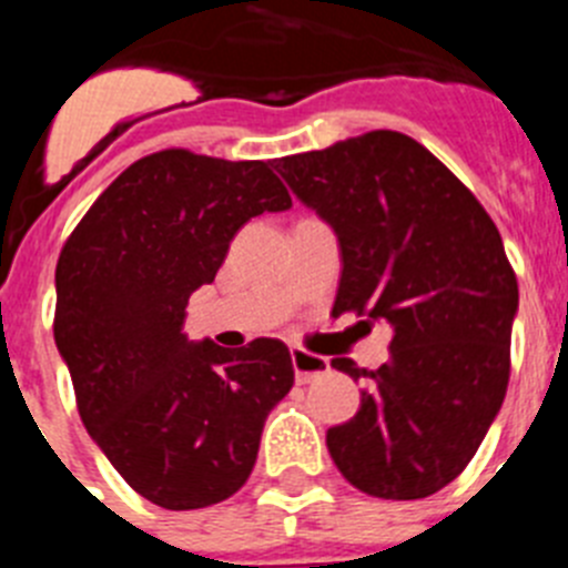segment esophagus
<instances>
[{
	"label": "esophagus",
	"instance_id": "1",
	"mask_svg": "<svg viewBox=\"0 0 568 568\" xmlns=\"http://www.w3.org/2000/svg\"><path fill=\"white\" fill-rule=\"evenodd\" d=\"M290 358H293L295 381H298V384H310V381H315V378H318V375H324L329 369V361L327 358H321V355L307 353V349H301V346H293V353H290Z\"/></svg>",
	"mask_w": 568,
	"mask_h": 568
}]
</instances>
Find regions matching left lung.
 <instances>
[{
  "instance_id": "left-lung-1",
  "label": "left lung",
  "mask_w": 568,
  "mask_h": 568,
  "mask_svg": "<svg viewBox=\"0 0 568 568\" xmlns=\"http://www.w3.org/2000/svg\"><path fill=\"white\" fill-rule=\"evenodd\" d=\"M301 204L333 227L341 281L333 315L393 327L389 361L335 369L364 381L355 418L327 449L355 489L418 500L453 484L509 384L518 278L480 202L424 144L373 130L278 159Z\"/></svg>"
}]
</instances>
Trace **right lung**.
Segmentation results:
<instances>
[{"mask_svg":"<svg viewBox=\"0 0 568 568\" xmlns=\"http://www.w3.org/2000/svg\"><path fill=\"white\" fill-rule=\"evenodd\" d=\"M270 162L162 150L130 164L64 241L53 338L84 429L162 509H204L247 484L261 429L293 386L290 349L227 353L184 333L187 301L250 219L290 210Z\"/></svg>","mask_w":568,"mask_h":568,"instance_id":"add662e5","label":"right lung"}]
</instances>
